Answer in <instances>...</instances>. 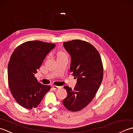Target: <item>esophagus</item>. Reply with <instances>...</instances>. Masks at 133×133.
<instances>
[{"instance_id": "esophagus-1", "label": "esophagus", "mask_w": 133, "mask_h": 133, "mask_svg": "<svg viewBox=\"0 0 133 133\" xmlns=\"http://www.w3.org/2000/svg\"><path fill=\"white\" fill-rule=\"evenodd\" d=\"M61 87H59V86H52V88H53V89H54V90H57V89H59L61 88Z\"/></svg>"}]
</instances>
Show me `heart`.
I'll return each mask as SVG.
<instances>
[{"mask_svg": "<svg viewBox=\"0 0 133 133\" xmlns=\"http://www.w3.org/2000/svg\"><path fill=\"white\" fill-rule=\"evenodd\" d=\"M62 54H65L63 53V52H59V53L58 54V55H62Z\"/></svg>", "mask_w": 133, "mask_h": 133, "instance_id": "1", "label": "heart"}]
</instances>
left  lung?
<instances>
[{
  "mask_svg": "<svg viewBox=\"0 0 133 133\" xmlns=\"http://www.w3.org/2000/svg\"><path fill=\"white\" fill-rule=\"evenodd\" d=\"M64 49L71 58L70 71L77 79L74 89L67 86L63 104L67 109L78 111L91 102L103 79V69L101 56L97 49L88 42L72 40L63 43Z\"/></svg>",
  "mask_w": 133,
  "mask_h": 133,
  "instance_id": "8db88e82",
  "label": "left lung"
}]
</instances>
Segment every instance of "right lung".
<instances>
[{"mask_svg":"<svg viewBox=\"0 0 133 133\" xmlns=\"http://www.w3.org/2000/svg\"><path fill=\"white\" fill-rule=\"evenodd\" d=\"M55 47L54 43L28 41L14 51L8 65V81L11 94L20 105L31 109L37 107L51 89L35 77L47 55Z\"/></svg>","mask_w":133,"mask_h":133,"instance_id":"right-lung-1","label":"right lung"}]
</instances>
